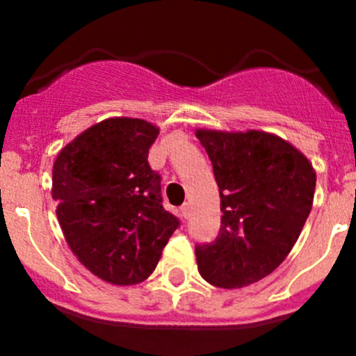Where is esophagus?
<instances>
[{
	"instance_id": "obj_1",
	"label": "esophagus",
	"mask_w": 356,
	"mask_h": 356,
	"mask_svg": "<svg viewBox=\"0 0 356 356\" xmlns=\"http://www.w3.org/2000/svg\"><path fill=\"white\" fill-rule=\"evenodd\" d=\"M181 215L184 218H189V215H191V204H189V203L182 204V207H181Z\"/></svg>"
}]
</instances>
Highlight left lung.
I'll list each match as a JSON object with an SVG mask.
<instances>
[{
	"label": "left lung",
	"mask_w": 356,
	"mask_h": 356,
	"mask_svg": "<svg viewBox=\"0 0 356 356\" xmlns=\"http://www.w3.org/2000/svg\"><path fill=\"white\" fill-rule=\"evenodd\" d=\"M220 193V231L196 245L201 277L224 289L267 277L288 257L314 203V167L260 131H198Z\"/></svg>",
	"instance_id": "8db88e82"
}]
</instances>
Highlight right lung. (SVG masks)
I'll list each match as a JSON object with an SVG mask.
<instances>
[{
	"mask_svg": "<svg viewBox=\"0 0 356 356\" xmlns=\"http://www.w3.org/2000/svg\"><path fill=\"white\" fill-rule=\"evenodd\" d=\"M156 136L146 120L108 118L77 136L53 165V200L68 246L111 284L148 279L181 225L161 204V177L148 163Z\"/></svg>",
	"mask_w": 356,
	"mask_h": 356,
	"instance_id": "right-lung-1",
	"label": "right lung"
}]
</instances>
